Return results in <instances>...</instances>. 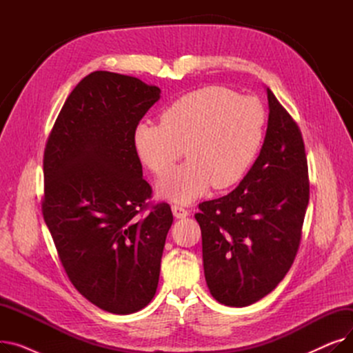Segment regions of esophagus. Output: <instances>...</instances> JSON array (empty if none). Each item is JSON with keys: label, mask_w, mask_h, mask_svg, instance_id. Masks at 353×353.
Returning a JSON list of instances; mask_svg holds the SVG:
<instances>
[{"label": "esophagus", "mask_w": 353, "mask_h": 353, "mask_svg": "<svg viewBox=\"0 0 353 353\" xmlns=\"http://www.w3.org/2000/svg\"><path fill=\"white\" fill-rule=\"evenodd\" d=\"M172 212H173V214H174L176 219H184V217L189 216V210L184 209L183 206H179V205L172 206Z\"/></svg>", "instance_id": "1"}]
</instances>
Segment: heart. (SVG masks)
<instances>
[{"label":"heart","mask_w":353,"mask_h":353,"mask_svg":"<svg viewBox=\"0 0 353 353\" xmlns=\"http://www.w3.org/2000/svg\"><path fill=\"white\" fill-rule=\"evenodd\" d=\"M265 124V108L256 97L209 85L165 107L160 124L139 123L133 148L143 165L163 176L184 148L190 160L159 181L157 193L190 203L210 186L229 189L245 177L263 141Z\"/></svg>","instance_id":"heart-1"}]
</instances>
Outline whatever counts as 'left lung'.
<instances>
[{"mask_svg":"<svg viewBox=\"0 0 353 353\" xmlns=\"http://www.w3.org/2000/svg\"><path fill=\"white\" fill-rule=\"evenodd\" d=\"M269 119L259 157L228 196L203 201V268L213 298L245 307L289 272L301 243L309 179L301 130L266 87Z\"/></svg>","mask_w":353,"mask_h":353,"instance_id":"left-lung-1","label":"left lung"}]
</instances>
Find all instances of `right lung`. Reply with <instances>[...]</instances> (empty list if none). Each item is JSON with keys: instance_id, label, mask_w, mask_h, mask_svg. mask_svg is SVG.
Masks as SVG:
<instances>
[{"instance_id": "obj_1", "label": "right lung", "mask_w": 353, "mask_h": 353, "mask_svg": "<svg viewBox=\"0 0 353 353\" xmlns=\"http://www.w3.org/2000/svg\"><path fill=\"white\" fill-rule=\"evenodd\" d=\"M161 90L94 71L71 91L44 152L46 225L76 289L100 309L134 313L150 303L172 209L150 212L133 130Z\"/></svg>"}]
</instances>
